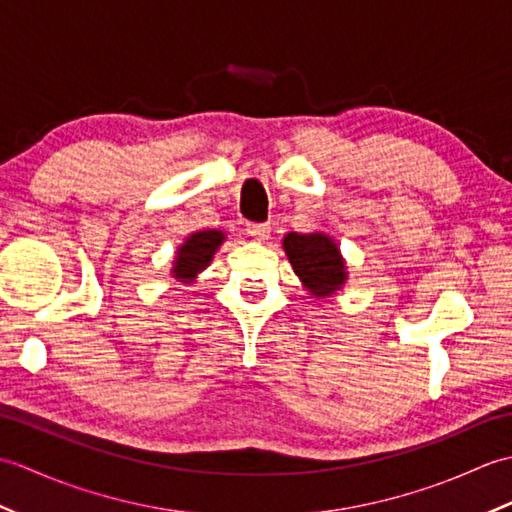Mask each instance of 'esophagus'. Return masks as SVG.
<instances>
[{
  "label": "esophagus",
  "mask_w": 512,
  "mask_h": 512,
  "mask_svg": "<svg viewBox=\"0 0 512 512\" xmlns=\"http://www.w3.org/2000/svg\"><path fill=\"white\" fill-rule=\"evenodd\" d=\"M246 233L257 237V239H266V237L270 235V224H268V222H264V224L248 222V224H246Z\"/></svg>",
  "instance_id": "1"
}]
</instances>
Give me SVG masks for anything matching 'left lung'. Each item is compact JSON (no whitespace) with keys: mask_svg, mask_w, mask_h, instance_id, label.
I'll use <instances>...</instances> for the list:
<instances>
[{"mask_svg":"<svg viewBox=\"0 0 512 512\" xmlns=\"http://www.w3.org/2000/svg\"><path fill=\"white\" fill-rule=\"evenodd\" d=\"M284 250L297 277L310 288L312 295L328 297L345 284V264L339 248L323 233H288Z\"/></svg>","mask_w":512,"mask_h":512,"instance_id":"1","label":"left lung"}]
</instances>
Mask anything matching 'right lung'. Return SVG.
Instances as JSON below:
<instances>
[{
  "label": "right lung",
  "mask_w": 512,
  "mask_h": 512,
  "mask_svg": "<svg viewBox=\"0 0 512 512\" xmlns=\"http://www.w3.org/2000/svg\"><path fill=\"white\" fill-rule=\"evenodd\" d=\"M222 242L224 233L220 231L193 233L178 250V259L173 262V277L182 281L193 279L202 268L211 264L215 250Z\"/></svg>",
  "instance_id": "1"
}]
</instances>
